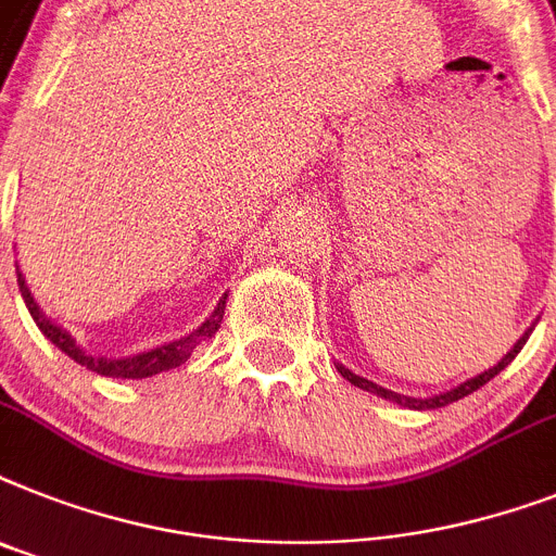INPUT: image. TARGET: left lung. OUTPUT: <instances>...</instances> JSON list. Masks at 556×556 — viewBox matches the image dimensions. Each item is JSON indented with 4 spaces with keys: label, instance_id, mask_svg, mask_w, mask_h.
<instances>
[{
    "label": "left lung",
    "instance_id": "obj_1",
    "mask_svg": "<svg viewBox=\"0 0 556 556\" xmlns=\"http://www.w3.org/2000/svg\"><path fill=\"white\" fill-rule=\"evenodd\" d=\"M531 331H534V325H531V328H528V331L522 333L520 340L514 342V349L508 351V354H505L503 359H500V363L494 365V368H489V371L477 374V377H471V380L459 382L457 388H448V391H442V394L426 396V400H419V396H405V394H396V391H391V388H382V386H377V382H371V380H365V377H359V374L349 371V368H345V365H342V363H337V371H340L342 377H345V380L351 382V386L363 388V391H368V394H377V396H382V400H388V403H394V405H403V408H414V410L445 408V405L457 403V400H463V396L473 394V391H477V388H482V386H485V382H491V380H494V377H497V374L503 371V368H508V365H511V359H514V356H517V354H520V351H522V345H526V340H528V337H531Z\"/></svg>",
    "mask_w": 556,
    "mask_h": 556
}]
</instances>
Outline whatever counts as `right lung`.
Here are the masks:
<instances>
[{"mask_svg":"<svg viewBox=\"0 0 556 556\" xmlns=\"http://www.w3.org/2000/svg\"><path fill=\"white\" fill-rule=\"evenodd\" d=\"M16 282H20L22 300H25V305H28L34 323L39 325V331H42L45 337H48L59 351H62V354L71 356L74 363L85 365V368L102 374V377H114V380H146V377H153V374L179 368L200 342L211 340V337L219 331L223 314H225V300H228V293H223V300L216 302V308L211 311V317H207L202 325H197L193 331L185 333V337H179V340H170L165 342V345H156V349L139 351V354H130V356H93L88 354L79 342H76V337H71V331H65V328L53 323L51 317H45V311L39 308V302L34 300L28 282H25V277H22L20 265H16Z\"/></svg>","mask_w":556,"mask_h":556,"instance_id":"add662e5","label":"right lung"}]
</instances>
